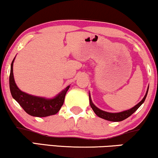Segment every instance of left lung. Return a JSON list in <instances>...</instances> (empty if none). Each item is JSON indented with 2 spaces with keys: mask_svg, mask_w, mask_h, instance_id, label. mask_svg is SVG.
Here are the masks:
<instances>
[{
  "mask_svg": "<svg viewBox=\"0 0 158 158\" xmlns=\"http://www.w3.org/2000/svg\"><path fill=\"white\" fill-rule=\"evenodd\" d=\"M148 90H149V86H148L147 92H146L145 96L143 97V98L142 99L141 102H139L137 105H135V106L133 107L132 108L128 109V110H124V111L118 112V113H110V112H107L105 110H101V109L98 108L93 103L92 100H91L90 93H89V103H90L91 108H92V110H94L95 114L97 115L99 117L103 118V119H106L108 121H110V122H121V121H123L126 119L127 118H128L129 116H131L134 112L138 110V108L143 104L146 100V97L147 96Z\"/></svg>",
  "mask_w": 158,
  "mask_h": 158,
  "instance_id": "1",
  "label": "left lung"
}]
</instances>
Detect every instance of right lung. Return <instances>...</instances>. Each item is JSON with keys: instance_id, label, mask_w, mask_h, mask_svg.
Masks as SVG:
<instances>
[{"instance_id": "right-lung-1", "label": "right lung", "mask_w": 158, "mask_h": 158, "mask_svg": "<svg viewBox=\"0 0 158 158\" xmlns=\"http://www.w3.org/2000/svg\"><path fill=\"white\" fill-rule=\"evenodd\" d=\"M15 59V57L11 62L9 76V87L13 98L19 103L27 114L32 116L46 117L57 114L63 106L65 95L70 85L66 87L52 98H46L27 94L17 87L14 78L13 64Z\"/></svg>"}]
</instances>
